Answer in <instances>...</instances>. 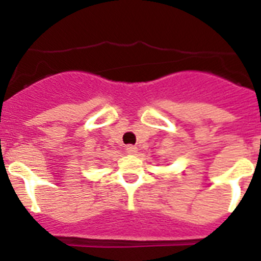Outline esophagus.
I'll list each match as a JSON object with an SVG mask.
<instances>
[{
  "label": "esophagus",
  "mask_w": 261,
  "mask_h": 261,
  "mask_svg": "<svg viewBox=\"0 0 261 261\" xmlns=\"http://www.w3.org/2000/svg\"><path fill=\"white\" fill-rule=\"evenodd\" d=\"M125 151L128 154H135V153H137V147L133 146V145H128V146L125 147Z\"/></svg>",
  "instance_id": "esophagus-1"
}]
</instances>
